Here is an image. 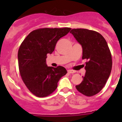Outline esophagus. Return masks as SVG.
<instances>
[{"label": "esophagus", "mask_w": 122, "mask_h": 122, "mask_svg": "<svg viewBox=\"0 0 122 122\" xmlns=\"http://www.w3.org/2000/svg\"><path fill=\"white\" fill-rule=\"evenodd\" d=\"M68 73H70V74H73V73H75V71L73 70H68Z\"/></svg>", "instance_id": "34e87169"}]
</instances>
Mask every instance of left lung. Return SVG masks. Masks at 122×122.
Here are the masks:
<instances>
[{"label":"left lung","instance_id":"obj_1","mask_svg":"<svg viewBox=\"0 0 122 122\" xmlns=\"http://www.w3.org/2000/svg\"><path fill=\"white\" fill-rule=\"evenodd\" d=\"M82 48V59H86V73L76 88L80 93L91 97L100 92L106 84L112 70V56L107 42L98 32L86 29L70 31Z\"/></svg>","mask_w":122,"mask_h":122}]
</instances>
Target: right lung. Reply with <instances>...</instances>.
<instances>
[{"label":"right lung","mask_w":122,"mask_h":122,"mask_svg":"<svg viewBox=\"0 0 122 122\" xmlns=\"http://www.w3.org/2000/svg\"><path fill=\"white\" fill-rule=\"evenodd\" d=\"M71 28H43L32 31L19 47L18 54L20 74L25 85L38 97L49 95L57 89L60 78L67 73L64 67L48 66V54L54 51L57 41Z\"/></svg>","instance_id":"1"}]
</instances>
